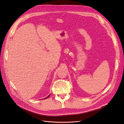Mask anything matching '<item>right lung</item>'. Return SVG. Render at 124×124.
Instances as JSON below:
<instances>
[{
  "instance_id": "right-lung-1",
  "label": "right lung",
  "mask_w": 124,
  "mask_h": 124,
  "mask_svg": "<svg viewBox=\"0 0 124 124\" xmlns=\"http://www.w3.org/2000/svg\"><path fill=\"white\" fill-rule=\"evenodd\" d=\"M50 96V95H48V96H47V97H46V98H44V99H46V98H48V97H49Z\"/></svg>"
}]
</instances>
